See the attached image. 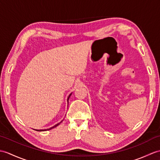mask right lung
Returning a JSON list of instances; mask_svg holds the SVG:
<instances>
[{"label":"right lung","mask_w":160,"mask_h":160,"mask_svg":"<svg viewBox=\"0 0 160 160\" xmlns=\"http://www.w3.org/2000/svg\"><path fill=\"white\" fill-rule=\"evenodd\" d=\"M72 93H70V94L69 95L68 98V101H69V98H70V96L72 95ZM62 121H61L60 122H58V123H57V124H56L55 125H54V126H53V127H52V128H50L46 129H35V130H36V131H39V132H43V131H47V130H50V129H53V128H56V127H57V126H58V125H60V123H61V122Z\"/></svg>","instance_id":"1"}]
</instances>
